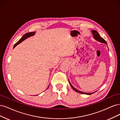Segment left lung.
<instances>
[{
	"label": "left lung",
	"mask_w": 120,
	"mask_h": 120,
	"mask_svg": "<svg viewBox=\"0 0 120 120\" xmlns=\"http://www.w3.org/2000/svg\"><path fill=\"white\" fill-rule=\"evenodd\" d=\"M92 32L93 34L94 38H95L96 40H97L100 42H102V43H105V44H107L106 41L105 40H104L102 37H101V36H100V35H99V34L98 33V32H97L96 31H95V30H92ZM69 83H70V86L73 88V89L75 91L78 92V93H81V94H83L91 95V94H93V93H95V92H93V93H85V92L80 91H79L78 90H77L76 89H75L74 87H73L71 85V84L70 83V82H69Z\"/></svg>",
	"instance_id": "8db88e82"
}]
</instances>
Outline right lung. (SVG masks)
<instances>
[{
  "instance_id": "obj_1",
  "label": "right lung",
  "mask_w": 120,
  "mask_h": 120,
  "mask_svg": "<svg viewBox=\"0 0 120 120\" xmlns=\"http://www.w3.org/2000/svg\"><path fill=\"white\" fill-rule=\"evenodd\" d=\"M35 34V32H29V33H26L25 34H24L23 36H22V37L21 38V39L19 40L17 42H16V43L15 44L13 48H14L15 46H16V45H17L18 44H19L20 43H21V42H22L23 40H24L25 39H26L28 37H29L30 36H33V35H34Z\"/></svg>"
}]
</instances>
